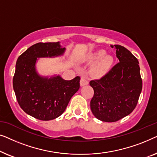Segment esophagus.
I'll list each match as a JSON object with an SVG mask.
<instances>
[{
    "label": "esophagus",
    "mask_w": 157,
    "mask_h": 157,
    "mask_svg": "<svg viewBox=\"0 0 157 157\" xmlns=\"http://www.w3.org/2000/svg\"><path fill=\"white\" fill-rule=\"evenodd\" d=\"M89 84V81H88L86 79L84 78H81V81H80V85L81 86H83L88 85Z\"/></svg>",
    "instance_id": "esophagus-1"
}]
</instances>
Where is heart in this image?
I'll return each mask as SVG.
<instances>
[{
  "mask_svg": "<svg viewBox=\"0 0 157 157\" xmlns=\"http://www.w3.org/2000/svg\"><path fill=\"white\" fill-rule=\"evenodd\" d=\"M104 50H98L88 53L83 58V61L91 63L89 72L90 76L95 78H100L108 74L113 63V59L109 55L105 54Z\"/></svg>",
  "mask_w": 157,
  "mask_h": 157,
  "instance_id": "obj_1",
  "label": "heart"
}]
</instances>
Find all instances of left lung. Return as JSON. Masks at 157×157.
<instances>
[{
    "label": "left lung",
    "instance_id": "1",
    "mask_svg": "<svg viewBox=\"0 0 157 157\" xmlns=\"http://www.w3.org/2000/svg\"><path fill=\"white\" fill-rule=\"evenodd\" d=\"M116 49L119 63L101 78L90 81L94 94L90 103L96 119L115 122L134 111L142 89L139 61L128 49L111 45Z\"/></svg>",
    "mask_w": 157,
    "mask_h": 157
}]
</instances>
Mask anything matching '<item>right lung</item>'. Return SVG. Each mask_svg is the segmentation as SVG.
Here are the masks:
<instances>
[{
	"label": "right lung",
	"mask_w": 157,
	"mask_h": 157,
	"mask_svg": "<svg viewBox=\"0 0 157 157\" xmlns=\"http://www.w3.org/2000/svg\"><path fill=\"white\" fill-rule=\"evenodd\" d=\"M65 51L59 42L38 43L17 59L13 86L18 104L27 114L41 121L56 119L78 91L79 76L67 81L60 75L40 76L36 70L38 59L61 56Z\"/></svg>",
	"instance_id": "add662e5"
}]
</instances>
